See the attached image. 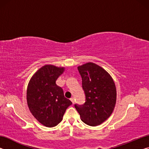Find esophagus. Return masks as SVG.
Segmentation results:
<instances>
[{
	"mask_svg": "<svg viewBox=\"0 0 149 149\" xmlns=\"http://www.w3.org/2000/svg\"><path fill=\"white\" fill-rule=\"evenodd\" d=\"M70 100H71L73 104H74V98H73V97L71 98V99H70Z\"/></svg>",
	"mask_w": 149,
	"mask_h": 149,
	"instance_id": "obj_1",
	"label": "esophagus"
}]
</instances>
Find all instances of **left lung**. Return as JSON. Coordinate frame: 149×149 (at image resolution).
<instances>
[{
  "mask_svg": "<svg viewBox=\"0 0 149 149\" xmlns=\"http://www.w3.org/2000/svg\"><path fill=\"white\" fill-rule=\"evenodd\" d=\"M85 95L83 105L75 104L87 125L101 124L112 114L116 102V88L110 75L99 65L88 62L77 67Z\"/></svg>",
  "mask_w": 149,
  "mask_h": 149,
  "instance_id": "1",
  "label": "left lung"
}]
</instances>
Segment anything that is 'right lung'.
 <instances>
[{
    "instance_id": "add662e5",
    "label": "right lung",
    "mask_w": 149,
    "mask_h": 149,
    "mask_svg": "<svg viewBox=\"0 0 149 149\" xmlns=\"http://www.w3.org/2000/svg\"><path fill=\"white\" fill-rule=\"evenodd\" d=\"M65 68L45 65L35 73L27 89V102L32 115L48 127L57 125L62 120L67 108L72 104L64 97L56 81Z\"/></svg>"
}]
</instances>
